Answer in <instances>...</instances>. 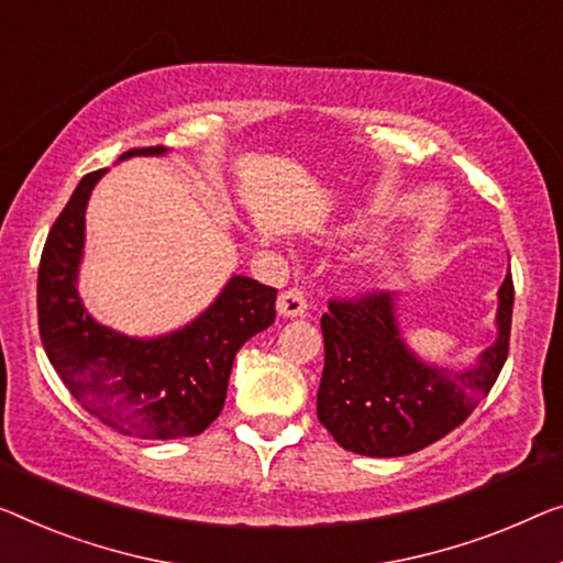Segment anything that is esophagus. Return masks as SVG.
<instances>
[{
    "label": "esophagus",
    "instance_id": "esophagus-1",
    "mask_svg": "<svg viewBox=\"0 0 563 563\" xmlns=\"http://www.w3.org/2000/svg\"><path fill=\"white\" fill-rule=\"evenodd\" d=\"M306 310H308V298H306L303 290H300V288H288V290L280 292L278 313L283 318H298V316H303Z\"/></svg>",
    "mask_w": 563,
    "mask_h": 563
}]
</instances>
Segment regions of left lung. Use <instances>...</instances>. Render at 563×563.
Segmentation results:
<instances>
[{"mask_svg": "<svg viewBox=\"0 0 563 563\" xmlns=\"http://www.w3.org/2000/svg\"><path fill=\"white\" fill-rule=\"evenodd\" d=\"M514 278L498 290V335L463 372L419 358L399 329L397 298L368 292L331 300L321 318L325 364L318 419L343 450L401 457L438 442L473 415L508 358Z\"/></svg>", "mask_w": 563, "mask_h": 563, "instance_id": "left-lung-1", "label": "left lung"}]
</instances>
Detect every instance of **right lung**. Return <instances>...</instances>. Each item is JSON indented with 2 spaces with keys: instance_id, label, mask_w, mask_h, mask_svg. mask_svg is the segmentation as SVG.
<instances>
[{
  "instance_id": "obj_1",
  "label": "right lung",
  "mask_w": 563,
  "mask_h": 563,
  "mask_svg": "<svg viewBox=\"0 0 563 563\" xmlns=\"http://www.w3.org/2000/svg\"><path fill=\"white\" fill-rule=\"evenodd\" d=\"M164 146L129 156H164ZM106 169L86 174L47 234L37 273L40 339L82 409L141 440L195 438L220 417L234 356L275 321L278 290L232 275L214 303L172 333L136 339L98 323L82 306L78 273L86 207Z\"/></svg>"
}]
</instances>
